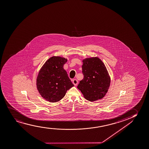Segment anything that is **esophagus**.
<instances>
[{
	"instance_id": "34e87169",
	"label": "esophagus",
	"mask_w": 149,
	"mask_h": 149,
	"mask_svg": "<svg viewBox=\"0 0 149 149\" xmlns=\"http://www.w3.org/2000/svg\"><path fill=\"white\" fill-rule=\"evenodd\" d=\"M72 82L73 83V84L75 85V86H76L77 85V84H78V81H77V80L76 79H73V80H72Z\"/></svg>"
}]
</instances>
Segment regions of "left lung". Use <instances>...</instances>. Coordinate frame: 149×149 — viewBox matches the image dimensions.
<instances>
[{"label":"left lung","instance_id":"8db88e82","mask_svg":"<svg viewBox=\"0 0 149 149\" xmlns=\"http://www.w3.org/2000/svg\"><path fill=\"white\" fill-rule=\"evenodd\" d=\"M83 79L77 86L85 99L96 101L104 97L110 86V78L103 62L98 57L83 59Z\"/></svg>","mask_w":149,"mask_h":149}]
</instances>
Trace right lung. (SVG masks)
Returning a JSON list of instances; mask_svg holds the SVG:
<instances>
[{
  "label": "right lung",
  "mask_w": 149,
  "mask_h": 149,
  "mask_svg": "<svg viewBox=\"0 0 149 149\" xmlns=\"http://www.w3.org/2000/svg\"><path fill=\"white\" fill-rule=\"evenodd\" d=\"M67 61L63 57H51L40 68L37 76L38 90L42 97L50 102L60 101L67 91L74 86L63 68Z\"/></svg>",
  "instance_id": "1"
}]
</instances>
